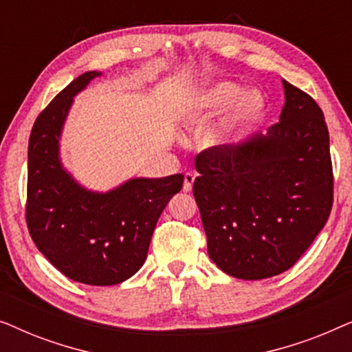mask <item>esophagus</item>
<instances>
[{
  "instance_id": "1",
  "label": "esophagus",
  "mask_w": 352,
  "mask_h": 352,
  "mask_svg": "<svg viewBox=\"0 0 352 352\" xmlns=\"http://www.w3.org/2000/svg\"><path fill=\"white\" fill-rule=\"evenodd\" d=\"M194 181H195V175L194 173H186L184 175V186H182V189L186 192L192 190V186H194Z\"/></svg>"
}]
</instances>
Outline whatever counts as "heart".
<instances>
[{
	"mask_svg": "<svg viewBox=\"0 0 352 352\" xmlns=\"http://www.w3.org/2000/svg\"><path fill=\"white\" fill-rule=\"evenodd\" d=\"M221 136L242 133L252 124L261 120L266 109L263 96L258 91L243 93V86L234 81H219L204 93H200L194 100L190 112L197 118H205L228 110Z\"/></svg>",
	"mask_w": 352,
	"mask_h": 352,
	"instance_id": "obj_1",
	"label": "heart"
}]
</instances>
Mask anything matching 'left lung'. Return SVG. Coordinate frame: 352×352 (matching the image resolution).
<instances>
[{
  "label": "left lung",
  "mask_w": 352,
  "mask_h": 352,
  "mask_svg": "<svg viewBox=\"0 0 352 352\" xmlns=\"http://www.w3.org/2000/svg\"><path fill=\"white\" fill-rule=\"evenodd\" d=\"M280 122L266 134L200 152L194 197L208 254L243 280L290 269L314 242L333 205L330 138L322 109L283 80Z\"/></svg>",
  "instance_id": "8db88e82"
}]
</instances>
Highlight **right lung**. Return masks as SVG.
<instances>
[{
    "label": "right lung",
    "instance_id": "add662e5",
    "mask_svg": "<svg viewBox=\"0 0 352 352\" xmlns=\"http://www.w3.org/2000/svg\"><path fill=\"white\" fill-rule=\"evenodd\" d=\"M99 72H86L38 115L28 139L25 218L36 248L72 280L117 285L146 261L162 211L184 176L134 177L99 194L81 187L59 158V138L74 96Z\"/></svg>",
    "mask_w": 352,
    "mask_h": 352
}]
</instances>
